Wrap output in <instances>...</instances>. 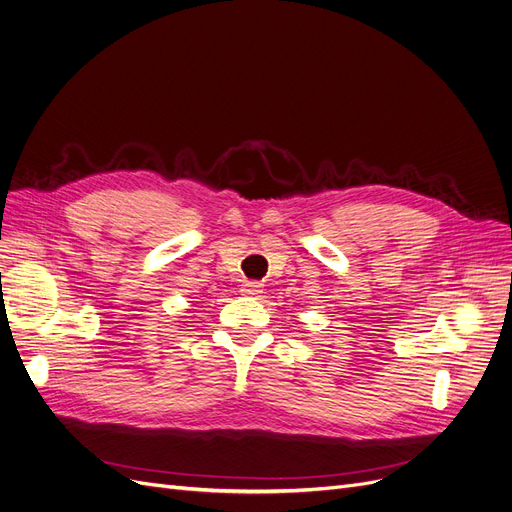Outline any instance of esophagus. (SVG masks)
I'll return each instance as SVG.
<instances>
[{"mask_svg": "<svg viewBox=\"0 0 512 512\" xmlns=\"http://www.w3.org/2000/svg\"><path fill=\"white\" fill-rule=\"evenodd\" d=\"M240 292L247 294V297H255V294L261 292V284H259V282H249V280H245V282H242V286H240Z\"/></svg>", "mask_w": 512, "mask_h": 512, "instance_id": "1", "label": "esophagus"}]
</instances>
